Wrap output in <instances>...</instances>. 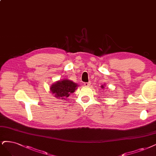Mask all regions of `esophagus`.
Segmentation results:
<instances>
[{
	"instance_id": "34e87169",
	"label": "esophagus",
	"mask_w": 156,
	"mask_h": 156,
	"mask_svg": "<svg viewBox=\"0 0 156 156\" xmlns=\"http://www.w3.org/2000/svg\"><path fill=\"white\" fill-rule=\"evenodd\" d=\"M90 84H91V83L89 82V83H84V85L86 87H89V86H90Z\"/></svg>"
}]
</instances>
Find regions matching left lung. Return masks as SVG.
Listing matches in <instances>:
<instances>
[{"label": "left lung", "instance_id": "obj_1", "mask_svg": "<svg viewBox=\"0 0 156 156\" xmlns=\"http://www.w3.org/2000/svg\"><path fill=\"white\" fill-rule=\"evenodd\" d=\"M101 88H105V84L104 85H101Z\"/></svg>", "mask_w": 156, "mask_h": 156}]
</instances>
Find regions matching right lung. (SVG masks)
<instances>
[{
  "mask_svg": "<svg viewBox=\"0 0 156 156\" xmlns=\"http://www.w3.org/2000/svg\"><path fill=\"white\" fill-rule=\"evenodd\" d=\"M77 84L69 79H62L51 84V92L58 99H65L71 94H73L77 89Z\"/></svg>",
  "mask_w": 156,
  "mask_h": 156,
  "instance_id": "right-lung-1",
  "label": "right lung"
}]
</instances>
